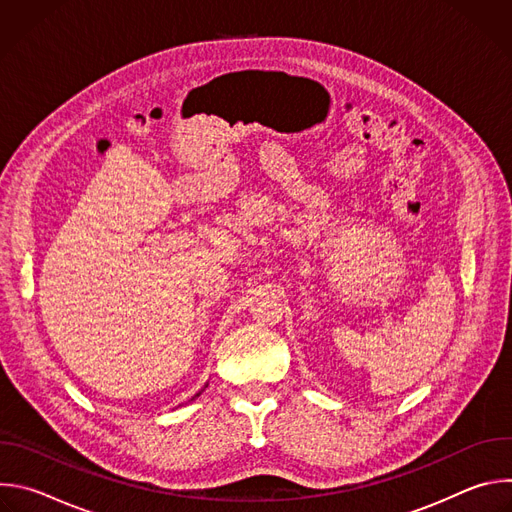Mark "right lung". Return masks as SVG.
Segmentation results:
<instances>
[{"label": "right lung", "instance_id": "obj_1", "mask_svg": "<svg viewBox=\"0 0 512 512\" xmlns=\"http://www.w3.org/2000/svg\"><path fill=\"white\" fill-rule=\"evenodd\" d=\"M206 387H208V385H206ZM202 391H204V389H202ZM202 391H200V393H202ZM200 393H196V395H194V397H198V395H200ZM194 397H192V399H194Z\"/></svg>", "mask_w": 512, "mask_h": 512}]
</instances>
